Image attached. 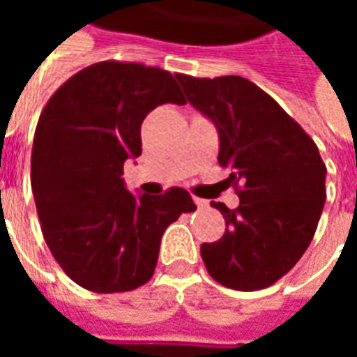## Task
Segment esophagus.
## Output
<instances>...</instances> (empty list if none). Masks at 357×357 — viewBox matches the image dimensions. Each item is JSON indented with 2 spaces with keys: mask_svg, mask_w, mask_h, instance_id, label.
I'll return each mask as SVG.
<instances>
[{
  "mask_svg": "<svg viewBox=\"0 0 357 357\" xmlns=\"http://www.w3.org/2000/svg\"><path fill=\"white\" fill-rule=\"evenodd\" d=\"M195 204H197L199 208H206V206H208V201H204L201 197H195Z\"/></svg>",
  "mask_w": 357,
  "mask_h": 357,
  "instance_id": "1",
  "label": "esophagus"
}]
</instances>
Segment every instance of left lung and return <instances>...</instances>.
Segmentation results:
<instances>
[{
  "label": "left lung",
  "instance_id": "left-lung-1",
  "mask_svg": "<svg viewBox=\"0 0 357 357\" xmlns=\"http://www.w3.org/2000/svg\"><path fill=\"white\" fill-rule=\"evenodd\" d=\"M187 101L216 124L218 162L239 197L222 212L227 229L201 247L212 279L235 291L279 281L306 252L325 204V162L314 139L281 105L243 76L176 74Z\"/></svg>",
  "mask_w": 357,
  "mask_h": 357
}]
</instances>
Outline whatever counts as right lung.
<instances>
[{
  "label": "right lung",
  "instance_id": "right-lung-1",
  "mask_svg": "<svg viewBox=\"0 0 357 357\" xmlns=\"http://www.w3.org/2000/svg\"><path fill=\"white\" fill-rule=\"evenodd\" d=\"M164 102H187L168 70L101 61L68 78L40 114L30 181L43 239L91 292L147 283L166 227L197 210L181 187L156 197L124 187V162L141 155V124Z\"/></svg>",
  "mask_w": 357,
  "mask_h": 357
}]
</instances>
